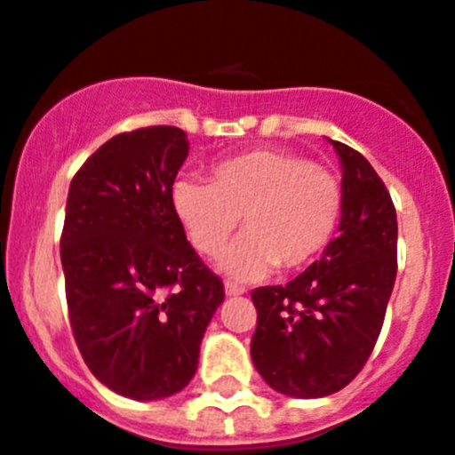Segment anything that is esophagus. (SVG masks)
<instances>
[{
	"label": "esophagus",
	"instance_id": "34e87169",
	"mask_svg": "<svg viewBox=\"0 0 455 455\" xmlns=\"http://www.w3.org/2000/svg\"><path fill=\"white\" fill-rule=\"evenodd\" d=\"M243 293H246V289L243 287H239V284H235V283H225V296H243Z\"/></svg>",
	"mask_w": 455,
	"mask_h": 455
}]
</instances>
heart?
<instances>
[{"label":"heart","mask_w":455,"mask_h":455,"mask_svg":"<svg viewBox=\"0 0 455 455\" xmlns=\"http://www.w3.org/2000/svg\"><path fill=\"white\" fill-rule=\"evenodd\" d=\"M172 214L200 255L223 251L235 228L246 235L220 257L235 280H262L280 264L307 267L331 246L344 214V188L303 155L259 148L214 164L209 182L180 178L171 188Z\"/></svg>","instance_id":"1"}]
</instances>
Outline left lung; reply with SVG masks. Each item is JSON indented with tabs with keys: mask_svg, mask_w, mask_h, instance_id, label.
I'll return each instance as SVG.
<instances>
[{
	"mask_svg": "<svg viewBox=\"0 0 455 455\" xmlns=\"http://www.w3.org/2000/svg\"><path fill=\"white\" fill-rule=\"evenodd\" d=\"M339 156L344 214L319 262L291 283L252 291L251 355L268 387L321 399L347 387L371 355L396 280V209L360 152Z\"/></svg>",
	"mask_w": 455,
	"mask_h": 455,
	"instance_id": "1",
	"label": "left lung"
}]
</instances>
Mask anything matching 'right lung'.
Returning a JSON list of instances; mask_svg holds the SVG:
<instances>
[{
  "instance_id": "obj_1",
  "label": "right lung",
  "mask_w": 455,
  "mask_h": 455,
  "mask_svg": "<svg viewBox=\"0 0 455 455\" xmlns=\"http://www.w3.org/2000/svg\"><path fill=\"white\" fill-rule=\"evenodd\" d=\"M187 156L180 127L127 132L88 156L68 191L61 264L72 332L92 376L134 401L191 383L225 299L172 214Z\"/></svg>"
}]
</instances>
